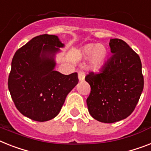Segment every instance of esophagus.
Masks as SVG:
<instances>
[{"label": "esophagus", "mask_w": 151, "mask_h": 151, "mask_svg": "<svg viewBox=\"0 0 151 151\" xmlns=\"http://www.w3.org/2000/svg\"><path fill=\"white\" fill-rule=\"evenodd\" d=\"M84 78H85V73L84 71H79L78 72V78H79V81H84Z\"/></svg>", "instance_id": "obj_1"}]
</instances>
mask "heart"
Returning <instances> with one entry per match:
<instances>
[{
	"label": "heart",
	"mask_w": 151,
	"mask_h": 151,
	"mask_svg": "<svg viewBox=\"0 0 151 151\" xmlns=\"http://www.w3.org/2000/svg\"><path fill=\"white\" fill-rule=\"evenodd\" d=\"M82 53L85 57L91 56V64L93 67H101L107 57L108 51L101 44H88L82 50Z\"/></svg>",
	"instance_id": "b5f03b06"
}]
</instances>
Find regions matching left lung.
Returning a JSON list of instances; mask_svg holds the SVG:
<instances>
[{
  "label": "left lung",
  "instance_id": "8db88e82",
  "mask_svg": "<svg viewBox=\"0 0 151 151\" xmlns=\"http://www.w3.org/2000/svg\"><path fill=\"white\" fill-rule=\"evenodd\" d=\"M109 46L113 54L101 72L85 77L91 86L89 113L105 123L127 118L135 109L144 84L139 55L119 39L110 40Z\"/></svg>",
  "mask_w": 151,
  "mask_h": 151
}]
</instances>
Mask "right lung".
I'll list each match as a JSON object with an SVG mask.
<instances>
[{"instance_id": "right-lung-1", "label": "right lung", "mask_w": 151, "mask_h": 151, "mask_svg": "<svg viewBox=\"0 0 151 151\" xmlns=\"http://www.w3.org/2000/svg\"><path fill=\"white\" fill-rule=\"evenodd\" d=\"M64 46L56 35H40L18 49L12 61L8 89L17 109L34 121L56 117L68 93L78 84V73L54 70L53 56Z\"/></svg>"}]
</instances>
